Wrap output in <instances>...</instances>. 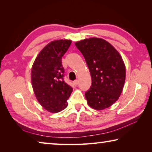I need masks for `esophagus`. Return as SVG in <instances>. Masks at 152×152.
I'll use <instances>...</instances> for the list:
<instances>
[{
    "instance_id": "34e87169",
    "label": "esophagus",
    "mask_w": 152,
    "mask_h": 152,
    "mask_svg": "<svg viewBox=\"0 0 152 152\" xmlns=\"http://www.w3.org/2000/svg\"><path fill=\"white\" fill-rule=\"evenodd\" d=\"M73 83H74V85H75V86H77V85H78V80H75V81H74V82H73Z\"/></svg>"
}]
</instances>
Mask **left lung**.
Segmentation results:
<instances>
[{
	"label": "left lung",
	"instance_id": "left-lung-1",
	"mask_svg": "<svg viewBox=\"0 0 152 152\" xmlns=\"http://www.w3.org/2000/svg\"><path fill=\"white\" fill-rule=\"evenodd\" d=\"M85 58L92 78L85 93L87 103L95 110H104L116 102L124 86L126 68L116 49L101 38L91 37L75 43Z\"/></svg>",
	"mask_w": 152,
	"mask_h": 152
}]
</instances>
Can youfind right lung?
I'll return each mask as SVG.
<instances>
[{
    "label": "right lung",
    "instance_id": "add662e5",
    "mask_svg": "<svg viewBox=\"0 0 152 152\" xmlns=\"http://www.w3.org/2000/svg\"><path fill=\"white\" fill-rule=\"evenodd\" d=\"M72 41H52L43 48L33 62L31 79L37 101L48 111L56 113L68 106L67 100L72 92L64 81L61 58Z\"/></svg>",
    "mask_w": 152,
    "mask_h": 152
}]
</instances>
